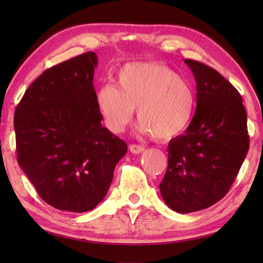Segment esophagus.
Wrapping results in <instances>:
<instances>
[{
	"instance_id": "1",
	"label": "esophagus",
	"mask_w": 263,
	"mask_h": 263,
	"mask_svg": "<svg viewBox=\"0 0 263 263\" xmlns=\"http://www.w3.org/2000/svg\"><path fill=\"white\" fill-rule=\"evenodd\" d=\"M128 149H130V152L132 154H136V155L141 154L144 152V147L139 146V144H130V146H128Z\"/></svg>"
}]
</instances>
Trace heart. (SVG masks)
I'll return each mask as SVG.
<instances>
[{"label": "heart", "mask_w": 263, "mask_h": 263, "mask_svg": "<svg viewBox=\"0 0 263 263\" xmlns=\"http://www.w3.org/2000/svg\"><path fill=\"white\" fill-rule=\"evenodd\" d=\"M116 85H105L96 96L106 126L121 133L138 107L139 128L157 140H171L186 130L194 115L192 86L164 64L127 63L116 76Z\"/></svg>", "instance_id": "b5f03b06"}]
</instances>
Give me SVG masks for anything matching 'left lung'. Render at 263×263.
<instances>
[{"instance_id": "left-lung-1", "label": "left lung", "mask_w": 263, "mask_h": 263, "mask_svg": "<svg viewBox=\"0 0 263 263\" xmlns=\"http://www.w3.org/2000/svg\"><path fill=\"white\" fill-rule=\"evenodd\" d=\"M184 62L197 82V108L185 133L168 143V166L159 187L172 210L189 214L225 197L250 140L247 111L235 87L208 65Z\"/></svg>"}]
</instances>
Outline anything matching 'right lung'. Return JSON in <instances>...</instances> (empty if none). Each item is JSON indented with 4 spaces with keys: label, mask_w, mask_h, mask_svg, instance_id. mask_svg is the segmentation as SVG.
<instances>
[{
    "label": "right lung",
    "mask_w": 263,
    "mask_h": 263,
    "mask_svg": "<svg viewBox=\"0 0 263 263\" xmlns=\"http://www.w3.org/2000/svg\"><path fill=\"white\" fill-rule=\"evenodd\" d=\"M97 63L88 52L47 69L15 109L18 164L39 197L59 210L93 209L127 150L102 125L92 83Z\"/></svg>",
    "instance_id": "obj_1"
}]
</instances>
